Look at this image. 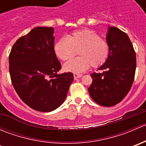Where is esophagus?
I'll use <instances>...</instances> for the list:
<instances>
[{"mask_svg":"<svg viewBox=\"0 0 146 146\" xmlns=\"http://www.w3.org/2000/svg\"><path fill=\"white\" fill-rule=\"evenodd\" d=\"M73 76H74L75 80H76V79L82 77V74H78V73H73Z\"/></svg>","mask_w":146,"mask_h":146,"instance_id":"obj_1","label":"esophagus"}]
</instances>
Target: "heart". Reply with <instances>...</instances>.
Listing matches in <instances>:
<instances>
[{"instance_id": "1", "label": "heart", "mask_w": 146, "mask_h": 146, "mask_svg": "<svg viewBox=\"0 0 146 146\" xmlns=\"http://www.w3.org/2000/svg\"><path fill=\"white\" fill-rule=\"evenodd\" d=\"M54 49L57 57L62 61L71 59L78 52L80 56L64 65L65 71L75 73L88 70L91 65L94 68L100 67L107 61L110 55L108 42L95 32L87 29L75 31L67 38H61Z\"/></svg>"}]
</instances>
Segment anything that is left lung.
<instances>
[{
    "label": "left lung",
    "instance_id": "left-lung-1",
    "mask_svg": "<svg viewBox=\"0 0 146 146\" xmlns=\"http://www.w3.org/2000/svg\"><path fill=\"white\" fill-rule=\"evenodd\" d=\"M106 40L110 46V55L98 68L104 72L90 75L92 82L88 92L98 104L111 107L120 102L130 90L134 80L136 58L129 36L119 28L108 27Z\"/></svg>",
    "mask_w": 146,
    "mask_h": 146
}]
</instances>
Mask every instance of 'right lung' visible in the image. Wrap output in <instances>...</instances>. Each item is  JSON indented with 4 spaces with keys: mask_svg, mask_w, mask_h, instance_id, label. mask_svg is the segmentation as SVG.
I'll list each match as a JSON object with an SVG mask.
<instances>
[{
    "mask_svg": "<svg viewBox=\"0 0 146 146\" xmlns=\"http://www.w3.org/2000/svg\"><path fill=\"white\" fill-rule=\"evenodd\" d=\"M54 33L53 27L34 28L16 41L9 56L16 92L29 107L43 112L63 104L73 80L72 73H58L61 66L54 52Z\"/></svg>",
    "mask_w": 146,
    "mask_h": 146,
    "instance_id": "right-lung-1",
    "label": "right lung"
}]
</instances>
